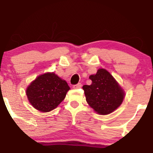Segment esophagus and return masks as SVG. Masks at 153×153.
Returning a JSON list of instances; mask_svg holds the SVG:
<instances>
[{
    "label": "esophagus",
    "instance_id": "esophagus-1",
    "mask_svg": "<svg viewBox=\"0 0 153 153\" xmlns=\"http://www.w3.org/2000/svg\"><path fill=\"white\" fill-rule=\"evenodd\" d=\"M81 86H82L81 83H78V84H76V85H73V88L74 89H78V88H81Z\"/></svg>",
    "mask_w": 153,
    "mask_h": 153
}]
</instances>
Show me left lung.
Masks as SVG:
<instances>
[{"label": "left lung", "mask_w": 153, "mask_h": 153, "mask_svg": "<svg viewBox=\"0 0 153 153\" xmlns=\"http://www.w3.org/2000/svg\"><path fill=\"white\" fill-rule=\"evenodd\" d=\"M90 85H84L87 103L94 111L101 115L109 114L120 106L125 96V93L118 82L103 68H99L97 73L91 75Z\"/></svg>", "instance_id": "8db88e82"}]
</instances>
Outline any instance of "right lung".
<instances>
[{
  "label": "right lung",
  "mask_w": 153,
  "mask_h": 153,
  "mask_svg": "<svg viewBox=\"0 0 153 153\" xmlns=\"http://www.w3.org/2000/svg\"><path fill=\"white\" fill-rule=\"evenodd\" d=\"M65 80L54 73L39 75L26 90L31 105L41 112H49L58 106L70 90Z\"/></svg>",
  "instance_id": "add662e5"
}]
</instances>
